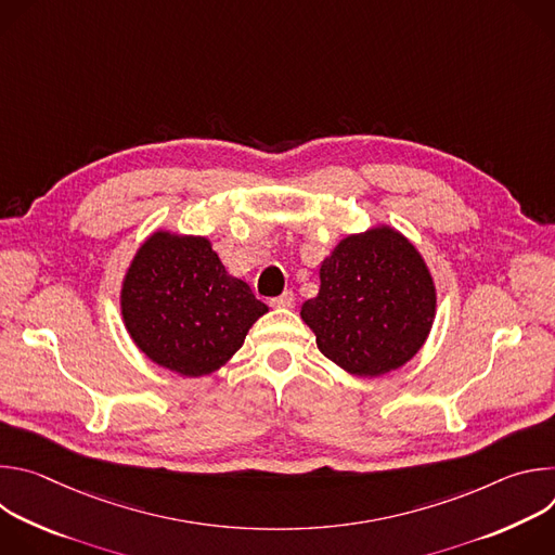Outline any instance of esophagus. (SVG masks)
I'll return each instance as SVG.
<instances>
[{
	"label": "esophagus",
	"mask_w": 555,
	"mask_h": 555,
	"mask_svg": "<svg viewBox=\"0 0 555 555\" xmlns=\"http://www.w3.org/2000/svg\"><path fill=\"white\" fill-rule=\"evenodd\" d=\"M270 305L272 307H281V309H287V307H294V294L287 289V292H283L281 296H276V298H272L270 300Z\"/></svg>",
	"instance_id": "34e87169"
}]
</instances>
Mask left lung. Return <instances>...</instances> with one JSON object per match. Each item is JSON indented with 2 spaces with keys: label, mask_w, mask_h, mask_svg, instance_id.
<instances>
[{
  "label": "left lung",
  "mask_w": 555,
  "mask_h": 555,
  "mask_svg": "<svg viewBox=\"0 0 555 555\" xmlns=\"http://www.w3.org/2000/svg\"><path fill=\"white\" fill-rule=\"evenodd\" d=\"M433 276L392 228L343 240L321 266L319 296L300 315L321 353L345 371L375 377L406 364L435 319Z\"/></svg>",
  "instance_id": "8db88e82"
}]
</instances>
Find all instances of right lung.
I'll list each match as a JSON object with an SVG mask.
<instances>
[{
  "instance_id": "obj_1",
  "label": "right lung",
  "mask_w": 555,
  "mask_h": 555,
  "mask_svg": "<svg viewBox=\"0 0 555 555\" xmlns=\"http://www.w3.org/2000/svg\"><path fill=\"white\" fill-rule=\"evenodd\" d=\"M120 305L140 351L186 377L225 364L268 311L248 283L225 272L208 240L169 232H155L138 250Z\"/></svg>"
}]
</instances>
